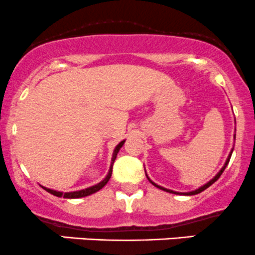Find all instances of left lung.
I'll use <instances>...</instances> for the list:
<instances>
[{
    "mask_svg": "<svg viewBox=\"0 0 255 255\" xmlns=\"http://www.w3.org/2000/svg\"><path fill=\"white\" fill-rule=\"evenodd\" d=\"M234 138H236V135H234ZM233 148H234V147H233ZM233 148H232V150H231V152H229V155H228V158H227V160H226V163H224V166H223V167L221 168V171H219V172L217 173L216 176H214V177L212 178V180L210 181V182H207V183H206V185L201 186V187H200V188H197V190H195V191H191V192H185V193H182V195H186V196H193V195H198V193H201V192H202V191H205L206 188H208V187H210L211 185H213V183L216 182V181L218 180L219 177H221V175H222V173H223L224 168H226V167H227V165H228L229 160H231L232 152H233ZM146 176H147V175H146ZM147 178H148V181H150V182L152 183L153 186H155V187L160 188V190H162V191H166V192H170V193H175V195H181V192H176V191H172V190H167V188L162 187V186H158V185H156L155 182H152V181L150 180V177H148V176H147Z\"/></svg>",
    "mask_w": 255,
    "mask_h": 255,
    "instance_id": "1",
    "label": "left lung"
}]
</instances>
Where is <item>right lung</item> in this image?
<instances>
[{
  "label": "right lung",
  "mask_w": 255,
  "mask_h": 255,
  "mask_svg": "<svg viewBox=\"0 0 255 255\" xmlns=\"http://www.w3.org/2000/svg\"><path fill=\"white\" fill-rule=\"evenodd\" d=\"M125 143V140H123L122 142H119L117 145V147L114 148V152H113V157H112V163H110V168H109V172H108V175L105 176L104 180L102 181V182H99L98 185H94L92 186V187H88L85 188V190H80V191H74V192H59V191H54V190H50V188H47V187H42L44 188L47 192L52 193L53 196H57V197H63V198H80V197H87V196L89 195H93V193L98 192L99 190H102L103 187H104L105 185L108 183V181L110 180V177H112V173H113V165H114V161L115 158H117L118 156V152H119L120 148L123 147V145Z\"/></svg>",
  "instance_id": "1"
}]
</instances>
